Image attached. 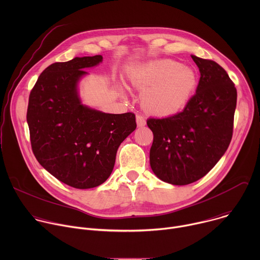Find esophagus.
I'll return each instance as SVG.
<instances>
[{
	"label": "esophagus",
	"mask_w": 260,
	"mask_h": 260,
	"mask_svg": "<svg viewBox=\"0 0 260 260\" xmlns=\"http://www.w3.org/2000/svg\"><path fill=\"white\" fill-rule=\"evenodd\" d=\"M136 120H137L138 126H140V127H142V126H144L146 124V120H145V118L142 115H137Z\"/></svg>",
	"instance_id": "34e87169"
}]
</instances>
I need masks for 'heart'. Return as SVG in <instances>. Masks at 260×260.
<instances>
[{"label": "heart", "instance_id": "1", "mask_svg": "<svg viewBox=\"0 0 260 260\" xmlns=\"http://www.w3.org/2000/svg\"><path fill=\"white\" fill-rule=\"evenodd\" d=\"M144 89L142 105L151 114L171 116L189 103L197 86L196 71L173 59H158L145 64L133 81Z\"/></svg>", "mask_w": 260, "mask_h": 260}]
</instances>
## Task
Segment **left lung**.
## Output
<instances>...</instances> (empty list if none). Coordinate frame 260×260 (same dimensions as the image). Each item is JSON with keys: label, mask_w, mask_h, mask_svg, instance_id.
Wrapping results in <instances>:
<instances>
[{"label": "left lung", "mask_w": 260, "mask_h": 260, "mask_svg": "<svg viewBox=\"0 0 260 260\" xmlns=\"http://www.w3.org/2000/svg\"><path fill=\"white\" fill-rule=\"evenodd\" d=\"M201 78L197 92L180 113L149 118L153 133L150 166L157 178L187 185L207 175L233 138L237 89L226 71L211 59L191 55Z\"/></svg>", "instance_id": "1"}]
</instances>
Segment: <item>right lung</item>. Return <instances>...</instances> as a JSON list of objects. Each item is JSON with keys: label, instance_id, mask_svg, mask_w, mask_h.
Segmentation results:
<instances>
[{"label": "right lung", "instance_id": "add662e5", "mask_svg": "<svg viewBox=\"0 0 260 260\" xmlns=\"http://www.w3.org/2000/svg\"><path fill=\"white\" fill-rule=\"evenodd\" d=\"M102 55L47 67L32 87L26 112L32 152L62 183L78 189L103 184L113 171L120 144L137 127L132 112L109 114L81 103L78 82Z\"/></svg>", "mask_w": 260, "mask_h": 260}]
</instances>
